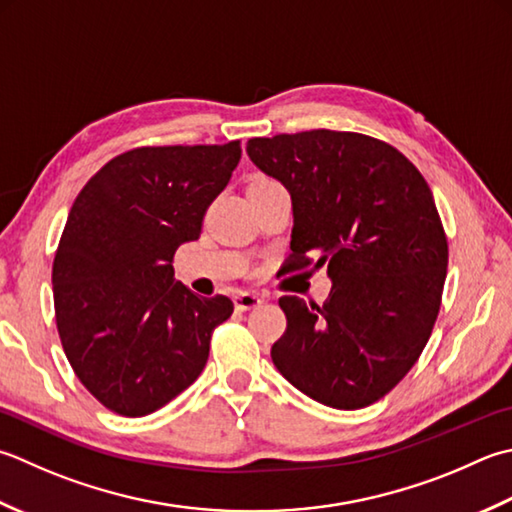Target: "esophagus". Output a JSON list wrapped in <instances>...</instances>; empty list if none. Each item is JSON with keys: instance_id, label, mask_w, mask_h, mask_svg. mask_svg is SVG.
I'll return each instance as SVG.
<instances>
[{"instance_id": "34e87169", "label": "esophagus", "mask_w": 512, "mask_h": 512, "mask_svg": "<svg viewBox=\"0 0 512 512\" xmlns=\"http://www.w3.org/2000/svg\"><path fill=\"white\" fill-rule=\"evenodd\" d=\"M233 304L237 310H250V308H257L259 304H262V297H259L257 293H237L233 297Z\"/></svg>"}]
</instances>
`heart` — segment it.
I'll list each match as a JSON object with an SVG mask.
<instances>
[{
    "label": "heart",
    "mask_w": 512,
    "mask_h": 512,
    "mask_svg": "<svg viewBox=\"0 0 512 512\" xmlns=\"http://www.w3.org/2000/svg\"><path fill=\"white\" fill-rule=\"evenodd\" d=\"M264 182H270V179H257V182H253V184H264Z\"/></svg>",
    "instance_id": "b5f03b06"
}]
</instances>
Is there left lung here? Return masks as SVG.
Wrapping results in <instances>:
<instances>
[{
  "label": "left lung",
  "mask_w": 512,
  "mask_h": 512,
  "mask_svg": "<svg viewBox=\"0 0 512 512\" xmlns=\"http://www.w3.org/2000/svg\"><path fill=\"white\" fill-rule=\"evenodd\" d=\"M246 150L293 199L288 270L326 266L333 282L324 306L279 299L273 364L319 404L370 406L415 366L442 306L448 242L433 193L397 148L362 133L253 137Z\"/></svg>",
  "instance_id": "1"
}]
</instances>
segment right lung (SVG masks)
<instances>
[{
    "mask_svg": "<svg viewBox=\"0 0 512 512\" xmlns=\"http://www.w3.org/2000/svg\"><path fill=\"white\" fill-rule=\"evenodd\" d=\"M242 157L222 146H142L110 159L77 195L53 262L55 322L79 382L124 417L166 406L206 366L233 315L224 295L175 282V250L202 233Z\"/></svg>",
    "mask_w": 512,
    "mask_h": 512,
    "instance_id": "obj_1",
    "label": "right lung"
}]
</instances>
